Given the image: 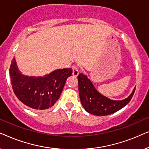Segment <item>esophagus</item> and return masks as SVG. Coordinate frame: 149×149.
<instances>
[{"instance_id":"esophagus-1","label":"esophagus","mask_w":149,"mask_h":149,"mask_svg":"<svg viewBox=\"0 0 149 149\" xmlns=\"http://www.w3.org/2000/svg\"><path fill=\"white\" fill-rule=\"evenodd\" d=\"M72 74L75 77H77L79 75V70L76 66H72Z\"/></svg>"}]
</instances>
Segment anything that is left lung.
Listing matches in <instances>:
<instances>
[{
    "label": "left lung",
    "mask_w": 149,
    "mask_h": 149,
    "mask_svg": "<svg viewBox=\"0 0 149 149\" xmlns=\"http://www.w3.org/2000/svg\"><path fill=\"white\" fill-rule=\"evenodd\" d=\"M79 92L81 102L87 113L97 116L111 115L127 104L133 96L136 88L127 98L113 100L104 96L96 90L86 75L80 73L78 76Z\"/></svg>",
    "instance_id": "left-lung-1"
}]
</instances>
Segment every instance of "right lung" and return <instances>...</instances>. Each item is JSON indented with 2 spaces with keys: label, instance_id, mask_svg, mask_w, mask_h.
Instances as JSON below:
<instances>
[{
  "label": "right lung",
  "instance_id": "right-lung-1",
  "mask_svg": "<svg viewBox=\"0 0 149 149\" xmlns=\"http://www.w3.org/2000/svg\"><path fill=\"white\" fill-rule=\"evenodd\" d=\"M72 68L58 69L44 77H28L18 70L13 58L9 69L13 90L22 103L30 109L46 110L52 107L60 97Z\"/></svg>",
  "mask_w": 149,
  "mask_h": 149
}]
</instances>
